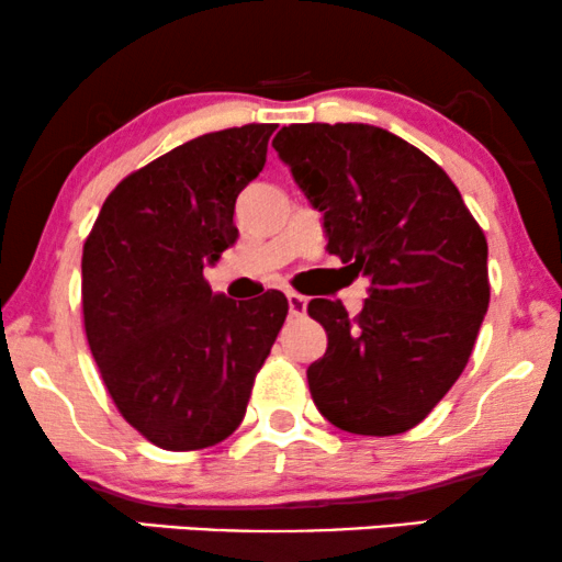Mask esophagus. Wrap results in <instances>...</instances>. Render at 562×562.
Masks as SVG:
<instances>
[{"mask_svg": "<svg viewBox=\"0 0 562 562\" xmlns=\"http://www.w3.org/2000/svg\"><path fill=\"white\" fill-rule=\"evenodd\" d=\"M286 300H289V313H292L294 317H302L304 313H307V300H304L302 294L289 292Z\"/></svg>", "mask_w": 562, "mask_h": 562, "instance_id": "obj_1", "label": "esophagus"}]
</instances>
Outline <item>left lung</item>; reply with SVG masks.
I'll list each match as a JSON object with an SVG mask.
<instances>
[{
	"label": "left lung",
	"mask_w": 562,
	"mask_h": 562,
	"mask_svg": "<svg viewBox=\"0 0 562 562\" xmlns=\"http://www.w3.org/2000/svg\"><path fill=\"white\" fill-rule=\"evenodd\" d=\"M323 213L328 252L370 281L362 313L307 304L328 334L310 364L315 406L355 435H398L438 406L490 304L487 239L432 158L372 124H289L273 137Z\"/></svg>",
	"instance_id": "left-lung-1"
}]
</instances>
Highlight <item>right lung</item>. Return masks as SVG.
<instances>
[{
    "label": "right lung",
    "mask_w": 562,
    "mask_h": 562,
    "mask_svg": "<svg viewBox=\"0 0 562 562\" xmlns=\"http://www.w3.org/2000/svg\"><path fill=\"white\" fill-rule=\"evenodd\" d=\"M276 124L179 145L114 187L82 247V317L109 396L166 450L226 440L245 419L289 302L237 304L203 279L237 241L234 205L266 166Z\"/></svg>",
    "instance_id": "add662e5"
}]
</instances>
